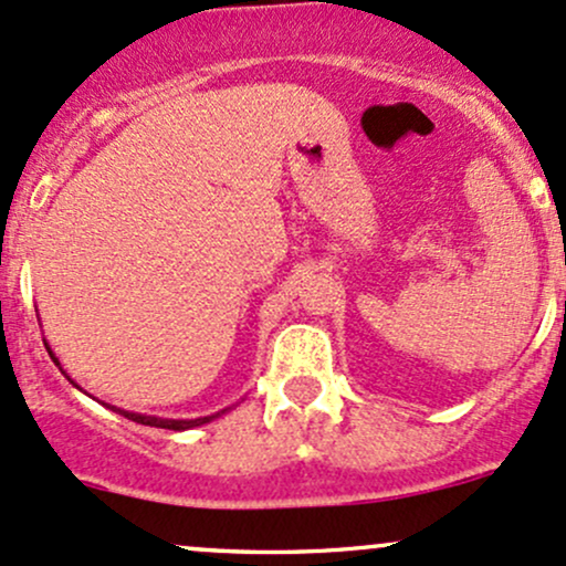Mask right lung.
<instances>
[{"label": "right lung", "instance_id": "1", "mask_svg": "<svg viewBox=\"0 0 566 566\" xmlns=\"http://www.w3.org/2000/svg\"><path fill=\"white\" fill-rule=\"evenodd\" d=\"M45 346H48V344H45ZM48 354H51L53 363L61 368V363H59V359H55V354L51 352V346H48ZM61 374H64V368H61ZM66 378H70V376H66ZM70 381H72V378H70ZM72 384H74V381H72ZM74 387H77V384H74ZM109 408H112V411L123 413V416H126V419L136 421V424H150V427H160V430H177V432L190 430V427L209 424V421L217 419V416H222V413L228 411V408H222V411H217V413H212V416H201V419H160V416H145V413H134V411H120V408H115V406H109Z\"/></svg>", "mask_w": 566, "mask_h": 566}]
</instances>
